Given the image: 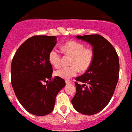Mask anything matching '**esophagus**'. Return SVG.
I'll list each match as a JSON object with an SVG mask.
<instances>
[{"label":"esophagus","mask_w":132,"mask_h":132,"mask_svg":"<svg viewBox=\"0 0 132 132\" xmlns=\"http://www.w3.org/2000/svg\"><path fill=\"white\" fill-rule=\"evenodd\" d=\"M65 82H66V84H70V83H71V80H65Z\"/></svg>","instance_id":"1"}]
</instances>
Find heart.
<instances>
[{
  "mask_svg": "<svg viewBox=\"0 0 132 132\" xmlns=\"http://www.w3.org/2000/svg\"><path fill=\"white\" fill-rule=\"evenodd\" d=\"M64 53L71 57L70 67H62L56 71L57 76L68 79L76 76L79 69L81 71H87L92 65L94 59V52L90 48H85V45L76 41H70L62 46ZM49 61L53 67L58 68L61 65V57L59 51L53 49L48 55Z\"/></svg>",
  "mask_w": 132,
  "mask_h": 132,
  "instance_id": "heart-1",
  "label": "heart"
}]
</instances>
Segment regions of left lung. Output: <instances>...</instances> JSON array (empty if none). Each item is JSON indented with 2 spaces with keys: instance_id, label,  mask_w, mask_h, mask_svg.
Wrapping results in <instances>:
<instances>
[{
  "instance_id": "obj_1",
  "label": "left lung",
  "mask_w": 132,
  "mask_h": 132,
  "mask_svg": "<svg viewBox=\"0 0 132 132\" xmlns=\"http://www.w3.org/2000/svg\"><path fill=\"white\" fill-rule=\"evenodd\" d=\"M76 38L91 44L94 56L87 71L75 78L76 93L71 102L79 113L93 115L105 108L112 97L119 78L118 55L113 45L101 35Z\"/></svg>"
}]
</instances>
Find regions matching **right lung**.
Returning <instances> with one entry per match:
<instances>
[{
    "label": "right lung",
    "instance_id": "add662e5",
    "mask_svg": "<svg viewBox=\"0 0 132 132\" xmlns=\"http://www.w3.org/2000/svg\"><path fill=\"white\" fill-rule=\"evenodd\" d=\"M56 44V36H32L20 46L12 61L11 83L15 94L21 105L36 116L53 111L56 96L65 86L62 78L52 79L53 68L48 55ZM44 82L48 83L45 85Z\"/></svg>",
    "mask_w": 132,
    "mask_h": 132
}]
</instances>
